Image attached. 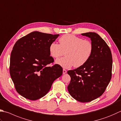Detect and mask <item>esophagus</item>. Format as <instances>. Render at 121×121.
I'll return each mask as SVG.
<instances>
[{
    "instance_id": "esophagus-1",
    "label": "esophagus",
    "mask_w": 121,
    "mask_h": 121,
    "mask_svg": "<svg viewBox=\"0 0 121 121\" xmlns=\"http://www.w3.org/2000/svg\"><path fill=\"white\" fill-rule=\"evenodd\" d=\"M67 73V70H66V69H63V74H66Z\"/></svg>"
}]
</instances>
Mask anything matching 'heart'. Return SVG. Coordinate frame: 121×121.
Returning <instances> with one entry per match:
<instances>
[{"instance_id": "b5f03b06", "label": "heart", "mask_w": 121, "mask_h": 121, "mask_svg": "<svg viewBox=\"0 0 121 121\" xmlns=\"http://www.w3.org/2000/svg\"><path fill=\"white\" fill-rule=\"evenodd\" d=\"M58 41L60 44L55 42L50 44L49 51L54 58L63 56L65 53V57L56 60V63L64 68H68L73 66L76 68L81 67L87 62L92 55L93 45L90 40L66 34L61 36Z\"/></svg>"}]
</instances>
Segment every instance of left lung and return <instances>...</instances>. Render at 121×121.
<instances>
[{
	"label": "left lung",
	"mask_w": 121,
	"mask_h": 121,
	"mask_svg": "<svg viewBox=\"0 0 121 121\" xmlns=\"http://www.w3.org/2000/svg\"><path fill=\"white\" fill-rule=\"evenodd\" d=\"M82 35L91 38L93 51L85 64L67 72L71 78L67 88L74 99L85 103L99 97L105 92L111 79L113 60L110 47L97 34Z\"/></svg>",
	"instance_id": "1"
}]
</instances>
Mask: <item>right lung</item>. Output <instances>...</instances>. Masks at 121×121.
I'll return each instance as SVG.
<instances>
[{
  "mask_svg": "<svg viewBox=\"0 0 121 121\" xmlns=\"http://www.w3.org/2000/svg\"><path fill=\"white\" fill-rule=\"evenodd\" d=\"M33 31L18 39L11 53L9 71L17 92L27 99L36 100L49 92L52 84L63 74L60 65H53L49 45L58 37Z\"/></svg>",
  "mask_w": 121,
  "mask_h": 121,
  "instance_id": "right-lung-1",
  "label": "right lung"
}]
</instances>
